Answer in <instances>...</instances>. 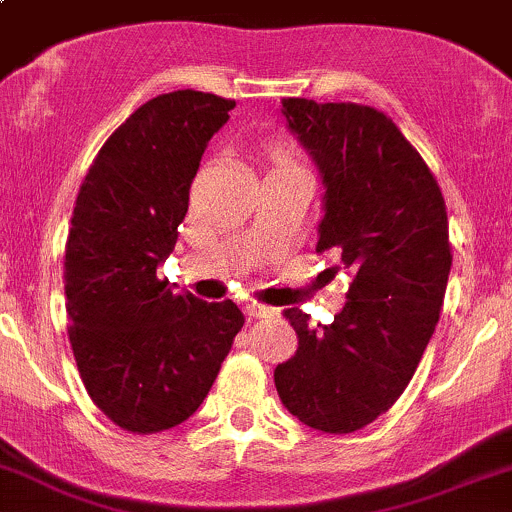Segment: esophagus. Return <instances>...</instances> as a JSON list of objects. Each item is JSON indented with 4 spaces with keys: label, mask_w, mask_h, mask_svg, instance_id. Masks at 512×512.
I'll return each mask as SVG.
<instances>
[{
    "label": "esophagus",
    "mask_w": 512,
    "mask_h": 512,
    "mask_svg": "<svg viewBox=\"0 0 512 512\" xmlns=\"http://www.w3.org/2000/svg\"><path fill=\"white\" fill-rule=\"evenodd\" d=\"M247 316L250 318H274L277 316V308L262 306V303H252V306H247Z\"/></svg>",
    "instance_id": "esophagus-1"
}]
</instances>
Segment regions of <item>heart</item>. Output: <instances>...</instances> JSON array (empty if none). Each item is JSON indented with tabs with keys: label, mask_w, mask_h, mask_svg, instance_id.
Wrapping results in <instances>:
<instances>
[{
	"label": "heart",
	"mask_w": 512,
	"mask_h": 512,
	"mask_svg": "<svg viewBox=\"0 0 512 512\" xmlns=\"http://www.w3.org/2000/svg\"><path fill=\"white\" fill-rule=\"evenodd\" d=\"M272 160H274V170H296V167H301L299 162H296L294 153H291L289 148H284V145H277V148H274Z\"/></svg>",
	"instance_id": "obj_1"
}]
</instances>
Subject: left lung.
I'll list each match as a JSON object with an SVG mask.
<instances>
[{"label":"left lung","mask_w":512,"mask_h":512,"mask_svg":"<svg viewBox=\"0 0 512 512\" xmlns=\"http://www.w3.org/2000/svg\"><path fill=\"white\" fill-rule=\"evenodd\" d=\"M282 114L323 174L316 252H335L352 284L330 325L286 308L299 347L274 386L303 425L347 435L398 401L435 333L452 267L445 196L384 111L282 99Z\"/></svg>","instance_id":"left-lung-1"}]
</instances>
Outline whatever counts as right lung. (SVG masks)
<instances>
[{
	"label": "right lung",
	"instance_id": "1",
	"mask_svg": "<svg viewBox=\"0 0 512 512\" xmlns=\"http://www.w3.org/2000/svg\"><path fill=\"white\" fill-rule=\"evenodd\" d=\"M233 106L194 89L145 101L106 138L77 192L65 245L67 335L94 406L133 435L184 423L245 323L230 299L172 294L157 279L206 143Z\"/></svg>",
	"mask_w": 512,
	"mask_h": 512
}]
</instances>
